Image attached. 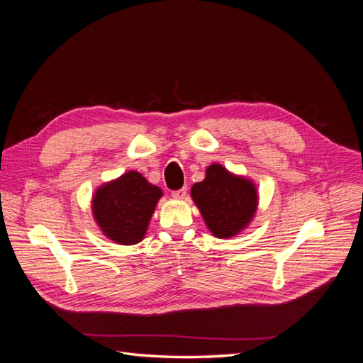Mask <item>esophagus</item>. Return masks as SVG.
Instances as JSON below:
<instances>
[{"label":"esophagus","instance_id":"1","mask_svg":"<svg viewBox=\"0 0 363 363\" xmlns=\"http://www.w3.org/2000/svg\"><path fill=\"white\" fill-rule=\"evenodd\" d=\"M186 194H188V188H186V186H183L182 189L172 191V196H174V199H177V200H183L184 196H186Z\"/></svg>","mask_w":363,"mask_h":363}]
</instances>
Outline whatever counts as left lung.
<instances>
[{"label":"left lung","instance_id":"8db88e82","mask_svg":"<svg viewBox=\"0 0 363 363\" xmlns=\"http://www.w3.org/2000/svg\"><path fill=\"white\" fill-rule=\"evenodd\" d=\"M191 194L206 225L218 238L235 236L251 221L257 207L255 184L216 163L207 168L203 182L192 186Z\"/></svg>","mask_w":363,"mask_h":363}]
</instances>
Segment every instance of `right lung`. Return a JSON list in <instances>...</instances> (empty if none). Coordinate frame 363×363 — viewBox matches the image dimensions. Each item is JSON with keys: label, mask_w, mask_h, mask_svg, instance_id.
I'll return each instance as SVG.
<instances>
[{"label": "right lung", "mask_w": 363, "mask_h": 363, "mask_svg": "<svg viewBox=\"0 0 363 363\" xmlns=\"http://www.w3.org/2000/svg\"><path fill=\"white\" fill-rule=\"evenodd\" d=\"M160 196L157 186L130 171L96 191L94 215L107 238L121 245H133L144 238Z\"/></svg>", "instance_id": "obj_1"}]
</instances>
